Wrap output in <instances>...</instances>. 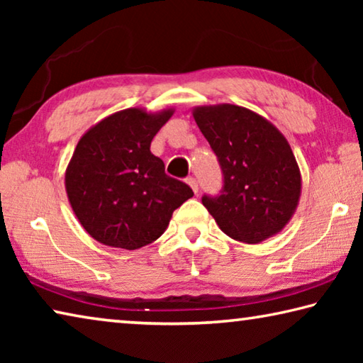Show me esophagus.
<instances>
[{
  "instance_id": "1",
  "label": "esophagus",
  "mask_w": 363,
  "mask_h": 363,
  "mask_svg": "<svg viewBox=\"0 0 363 363\" xmlns=\"http://www.w3.org/2000/svg\"><path fill=\"white\" fill-rule=\"evenodd\" d=\"M187 184L190 186V189L194 190V194H199V181L194 179V177H189V179H187Z\"/></svg>"
}]
</instances>
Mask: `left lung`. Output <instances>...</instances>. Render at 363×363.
I'll use <instances>...</instances> for the list:
<instances>
[{"label":"left lung","instance_id":"1","mask_svg":"<svg viewBox=\"0 0 363 363\" xmlns=\"http://www.w3.org/2000/svg\"><path fill=\"white\" fill-rule=\"evenodd\" d=\"M192 115L224 174L220 195L201 199L219 229L250 245L277 235L301 196V171L284 134L259 113L232 104L199 106Z\"/></svg>","mask_w":363,"mask_h":363}]
</instances>
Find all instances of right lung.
I'll use <instances>...</instances> for the list:
<instances>
[{
  "mask_svg": "<svg viewBox=\"0 0 363 363\" xmlns=\"http://www.w3.org/2000/svg\"><path fill=\"white\" fill-rule=\"evenodd\" d=\"M174 108L133 107L91 126L65 169V190L83 229L102 245L138 250L168 229L173 211L194 192L164 173L152 139Z\"/></svg>",
  "mask_w": 363,
  "mask_h": 363,
  "instance_id": "1",
  "label": "right lung"
}]
</instances>
